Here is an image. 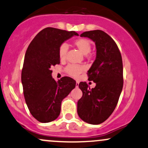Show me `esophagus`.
<instances>
[{"instance_id": "1", "label": "esophagus", "mask_w": 148, "mask_h": 148, "mask_svg": "<svg viewBox=\"0 0 148 148\" xmlns=\"http://www.w3.org/2000/svg\"><path fill=\"white\" fill-rule=\"evenodd\" d=\"M79 82L78 81H76V87H78V86H79Z\"/></svg>"}]
</instances>
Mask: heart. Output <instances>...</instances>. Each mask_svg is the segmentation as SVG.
<instances>
[{"label": "heart", "instance_id": "1", "mask_svg": "<svg viewBox=\"0 0 148 148\" xmlns=\"http://www.w3.org/2000/svg\"><path fill=\"white\" fill-rule=\"evenodd\" d=\"M74 45L76 47L81 51L83 53L86 55L91 51V42L87 38H79L74 42ZM68 47L66 44H62L59 47L58 56L60 60H64L66 58ZM85 70L84 66L77 65V64H70L67 65L65 68V72L67 74L73 77H78Z\"/></svg>", "mask_w": 148, "mask_h": 148}]
</instances>
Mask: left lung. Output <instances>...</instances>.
Listing matches in <instances>:
<instances>
[{"mask_svg": "<svg viewBox=\"0 0 148 148\" xmlns=\"http://www.w3.org/2000/svg\"><path fill=\"white\" fill-rule=\"evenodd\" d=\"M81 37L95 43L96 59L88 76L96 86L90 89L86 82L79 84L83 96L78 101L77 113L86 123L99 125L109 118L118 102L123 87V60L116 43L102 30L84 32Z\"/></svg>", "mask_w": 148, "mask_h": 148, "instance_id": "1", "label": "left lung"}]
</instances>
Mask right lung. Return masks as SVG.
Masks as SVG:
<instances>
[{
	"mask_svg": "<svg viewBox=\"0 0 148 148\" xmlns=\"http://www.w3.org/2000/svg\"><path fill=\"white\" fill-rule=\"evenodd\" d=\"M74 35L79 34L48 27L34 37L25 52L21 72L23 95L31 115L40 123L59 116L62 99L76 86L68 76L58 81L51 76V67L60 64L59 47Z\"/></svg>",
	"mask_w": 148,
	"mask_h": 148,
	"instance_id": "1",
	"label": "right lung"
}]
</instances>
